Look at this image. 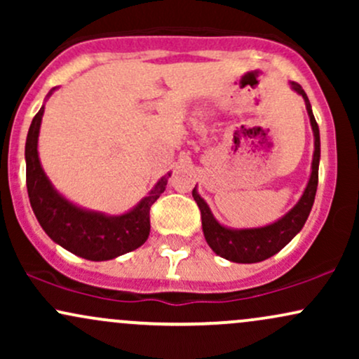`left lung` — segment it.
Segmentation results:
<instances>
[{
    "instance_id": "8db88e82",
    "label": "left lung",
    "mask_w": 359,
    "mask_h": 359,
    "mask_svg": "<svg viewBox=\"0 0 359 359\" xmlns=\"http://www.w3.org/2000/svg\"><path fill=\"white\" fill-rule=\"evenodd\" d=\"M290 88L299 93L306 101V108L311 118V126L314 131V158H312V172L309 179L306 191L294 208L288 211L282 219L271 222L263 228L250 229H231L219 224L216 217L212 216L211 209L205 204L203 197L197 194L194 187L192 197L201 209V219H203V231L208 245L219 257L229 259L234 263H258L263 259L273 257L283 246L292 241V238L297 234L306 224L309 214H311L312 204L316 199L317 180H319V160H320V138L319 126H317L314 114H312L311 102L306 90L297 82H290Z\"/></svg>"
}]
</instances>
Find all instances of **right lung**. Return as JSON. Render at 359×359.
Listing matches in <instances>:
<instances>
[{
    "mask_svg": "<svg viewBox=\"0 0 359 359\" xmlns=\"http://www.w3.org/2000/svg\"><path fill=\"white\" fill-rule=\"evenodd\" d=\"M52 94V90H50ZM43 106L28 130L25 160L32 209L43 231L57 245L90 262H104L140 248L150 234V208L165 191L170 174L162 177L138 205L121 216H106L69 203L53 189L39 158V133Z\"/></svg>",
    "mask_w": 359,
    "mask_h": 359,
    "instance_id": "right-lung-1",
    "label": "right lung"
}]
</instances>
